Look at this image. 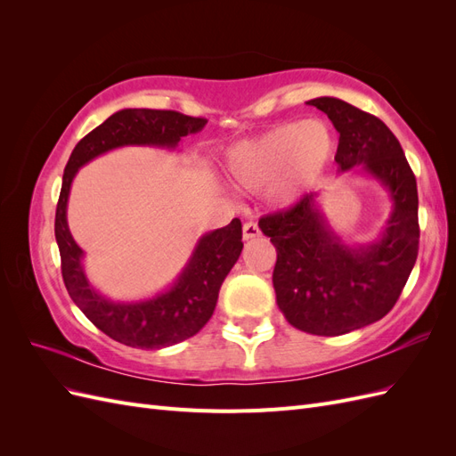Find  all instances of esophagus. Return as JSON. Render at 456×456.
<instances>
[{
	"label": "esophagus",
	"mask_w": 456,
	"mask_h": 456,
	"mask_svg": "<svg viewBox=\"0 0 456 456\" xmlns=\"http://www.w3.org/2000/svg\"><path fill=\"white\" fill-rule=\"evenodd\" d=\"M258 236H260V228L255 220H249V223L243 224V240H253Z\"/></svg>",
	"instance_id": "obj_1"
}]
</instances>
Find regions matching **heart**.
Instances as JSON below:
<instances>
[{"instance_id": "1", "label": "heart", "mask_w": 456, "mask_h": 456, "mask_svg": "<svg viewBox=\"0 0 456 456\" xmlns=\"http://www.w3.org/2000/svg\"><path fill=\"white\" fill-rule=\"evenodd\" d=\"M335 151V133L322 119L285 121L228 150L224 171L245 191L270 186V200L295 203Z\"/></svg>"}]
</instances>
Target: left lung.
<instances>
[{"label":"left lung","instance_id":"left-lung-1","mask_svg":"<svg viewBox=\"0 0 456 456\" xmlns=\"http://www.w3.org/2000/svg\"><path fill=\"white\" fill-rule=\"evenodd\" d=\"M306 104L340 133L338 173L362 167L392 200L386 228L363 245L338 236L315 191L260 218L258 228L278 251L272 281L285 320L310 335L337 337L382 320L402 295L419 255L417 178L384 121L335 96Z\"/></svg>","mask_w":456,"mask_h":456}]
</instances>
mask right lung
<instances>
[{
  "label": "right lung",
  "mask_w": 456,
  "mask_h": 456,
  "mask_svg": "<svg viewBox=\"0 0 456 456\" xmlns=\"http://www.w3.org/2000/svg\"><path fill=\"white\" fill-rule=\"evenodd\" d=\"M207 119L173 110L126 108L110 116L72 150L62 175L61 198L54 215V238L61 251L66 291L87 320L104 335L126 346L156 350L194 337L211 320L220 285L236 265L241 249V220L200 238L175 283L156 297L134 302H114L89 283L84 270V249L68 228V196L77 171L91 159L123 146H154L175 150L183 136L198 133Z\"/></svg>",
  "instance_id": "1"
}]
</instances>
